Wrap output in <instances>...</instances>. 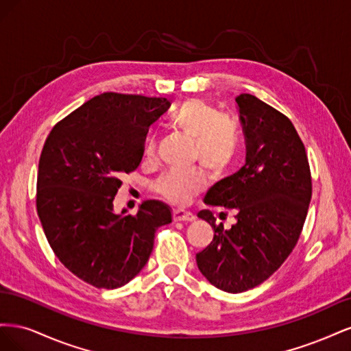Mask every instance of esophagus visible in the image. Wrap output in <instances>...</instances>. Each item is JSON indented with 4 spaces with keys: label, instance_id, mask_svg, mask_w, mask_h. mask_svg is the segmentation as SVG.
<instances>
[{
    "label": "esophagus",
    "instance_id": "1",
    "mask_svg": "<svg viewBox=\"0 0 351 351\" xmlns=\"http://www.w3.org/2000/svg\"><path fill=\"white\" fill-rule=\"evenodd\" d=\"M173 218L176 222L183 221V222H193L196 219V217L192 214V212H186L183 209H176L173 212Z\"/></svg>",
    "mask_w": 351,
    "mask_h": 351
}]
</instances>
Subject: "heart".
I'll return each mask as SVG.
<instances>
[{"mask_svg": "<svg viewBox=\"0 0 351 351\" xmlns=\"http://www.w3.org/2000/svg\"><path fill=\"white\" fill-rule=\"evenodd\" d=\"M171 125L193 141V159L210 174H221L234 161L240 149V129L237 123L202 99H187L173 112ZM156 142L149 137L145 145V156L154 158ZM206 180L200 168L189 171H171L155 183V190L174 205L184 206L205 189Z\"/></svg>", "mask_w": 351, "mask_h": 351, "instance_id": "b5f03b06", "label": "heart"}]
</instances>
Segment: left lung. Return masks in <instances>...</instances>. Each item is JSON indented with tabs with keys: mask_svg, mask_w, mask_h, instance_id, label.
<instances>
[{
	"mask_svg": "<svg viewBox=\"0 0 351 351\" xmlns=\"http://www.w3.org/2000/svg\"><path fill=\"white\" fill-rule=\"evenodd\" d=\"M246 136V164L219 180L204 199L236 210L230 230L209 209L197 217L214 228V240L196 254L202 275L217 289L243 293L262 284L293 252L312 197L307 155L293 123L256 97L236 98Z\"/></svg>",
	"mask_w": 351,
	"mask_h": 351,
	"instance_id": "obj_1",
	"label": "left lung"
}]
</instances>
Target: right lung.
<instances>
[{
	"label": "right lung",
	"instance_id": "add662e5",
	"mask_svg": "<svg viewBox=\"0 0 351 351\" xmlns=\"http://www.w3.org/2000/svg\"><path fill=\"white\" fill-rule=\"evenodd\" d=\"M169 108L165 98L107 92L54 125L39 158L36 209L51 249L76 277L119 289L142 271L171 209L146 200L115 214L121 178L139 167L146 133Z\"/></svg>",
	"mask_w": 351,
	"mask_h": 351
}]
</instances>
